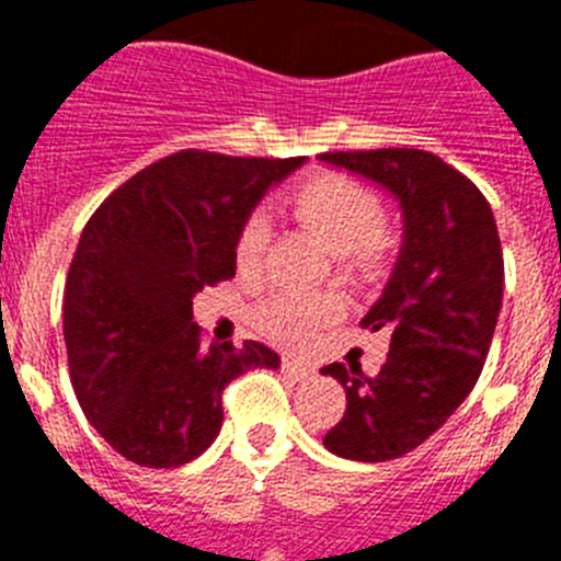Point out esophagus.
I'll use <instances>...</instances> for the list:
<instances>
[{"label": "esophagus", "mask_w": 561, "mask_h": 561, "mask_svg": "<svg viewBox=\"0 0 561 561\" xmlns=\"http://www.w3.org/2000/svg\"><path fill=\"white\" fill-rule=\"evenodd\" d=\"M280 368H284L286 374L295 376V379H311V374H314V370H311L306 362L289 359V356H284V359H280Z\"/></svg>", "instance_id": "1"}]
</instances>
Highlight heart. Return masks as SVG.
I'll return each instance as SVG.
<instances>
[{
    "instance_id": "b5f03b06",
    "label": "heart",
    "mask_w": 561,
    "mask_h": 561,
    "mask_svg": "<svg viewBox=\"0 0 561 561\" xmlns=\"http://www.w3.org/2000/svg\"><path fill=\"white\" fill-rule=\"evenodd\" d=\"M286 207L297 221L309 227L351 277L374 280L390 266L393 232L385 225L379 193L365 182L336 171H320L297 182L286 193ZM266 247V225L257 216L247 219L236 236L238 272H252L261 264ZM340 297L329 291L286 289L272 295L255 309L257 331L280 345H304L323 323L340 314Z\"/></svg>"
}]
</instances>
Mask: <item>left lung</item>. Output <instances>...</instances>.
Instances as JSON below:
<instances>
[{
    "label": "left lung",
    "instance_id": "8db88e82",
    "mask_svg": "<svg viewBox=\"0 0 561 561\" xmlns=\"http://www.w3.org/2000/svg\"><path fill=\"white\" fill-rule=\"evenodd\" d=\"M320 160L385 185L404 213L393 277L362 320L388 331V359L376 376L354 362L323 368L348 396L325 449L379 463L424 444L472 393L503 306V250L483 193L435 153L376 148Z\"/></svg>",
    "mask_w": 561,
    "mask_h": 561
}]
</instances>
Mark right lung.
Returning <instances> with one entry per match:
<instances>
[{"instance_id":"obj_1","label":"right lung","mask_w":561,"mask_h":561,"mask_svg":"<svg viewBox=\"0 0 561 561\" xmlns=\"http://www.w3.org/2000/svg\"><path fill=\"white\" fill-rule=\"evenodd\" d=\"M304 157L185 148L123 182L92 213L64 289L69 379L92 427L131 463L173 469L219 435L221 393L277 368L264 342L202 345L193 295L236 275V236Z\"/></svg>"}]
</instances>
